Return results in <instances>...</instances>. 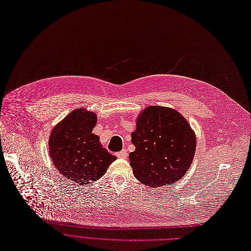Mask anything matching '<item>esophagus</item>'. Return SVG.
Here are the masks:
<instances>
[{
  "instance_id": "1",
  "label": "esophagus",
  "mask_w": 251,
  "mask_h": 251,
  "mask_svg": "<svg viewBox=\"0 0 251 251\" xmlns=\"http://www.w3.org/2000/svg\"><path fill=\"white\" fill-rule=\"evenodd\" d=\"M116 155H117V157H118V158L126 159V158H127V156H128V153H127V151L124 149V150H122V151L118 152Z\"/></svg>"
}]
</instances>
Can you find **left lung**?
Wrapping results in <instances>:
<instances>
[{"instance_id": "obj_1", "label": "left lung", "mask_w": 251, "mask_h": 251, "mask_svg": "<svg viewBox=\"0 0 251 251\" xmlns=\"http://www.w3.org/2000/svg\"><path fill=\"white\" fill-rule=\"evenodd\" d=\"M131 137L135 151L129 154L130 165L136 179L146 186L173 185L192 163L196 136L186 119L174 109L145 108Z\"/></svg>"}]
</instances>
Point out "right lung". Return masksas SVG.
<instances>
[{"label": "right lung", "mask_w": 251, "mask_h": 251, "mask_svg": "<svg viewBox=\"0 0 251 251\" xmlns=\"http://www.w3.org/2000/svg\"><path fill=\"white\" fill-rule=\"evenodd\" d=\"M96 122L95 113L76 109L57 124L50 135L49 153L55 167L78 184L98 180L116 159L92 133Z\"/></svg>", "instance_id": "add662e5"}]
</instances>
